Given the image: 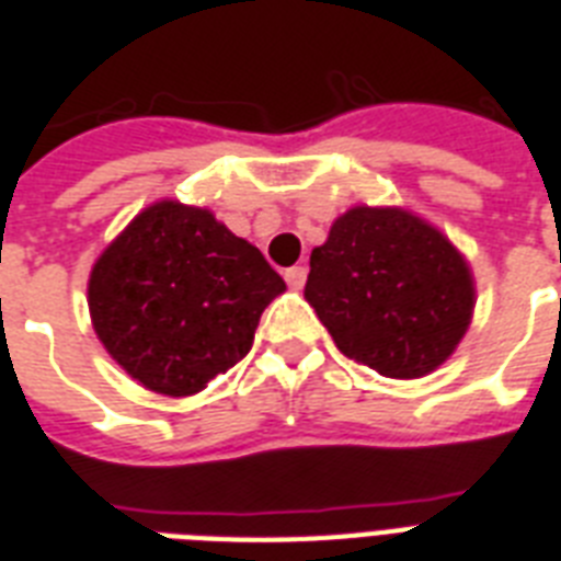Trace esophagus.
<instances>
[{
  "label": "esophagus",
  "instance_id": "34e87169",
  "mask_svg": "<svg viewBox=\"0 0 561 561\" xmlns=\"http://www.w3.org/2000/svg\"><path fill=\"white\" fill-rule=\"evenodd\" d=\"M306 276H308V271L302 267V264H297V267H288V271H285V282H288L294 290H299L302 285H306Z\"/></svg>",
  "mask_w": 561,
  "mask_h": 561
}]
</instances>
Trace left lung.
<instances>
[{
	"mask_svg": "<svg viewBox=\"0 0 561 561\" xmlns=\"http://www.w3.org/2000/svg\"><path fill=\"white\" fill-rule=\"evenodd\" d=\"M306 299L343 355L408 381L443 367L469 332L474 276L416 211L352 206L311 250Z\"/></svg>",
	"mask_w": 561,
	"mask_h": 561,
	"instance_id": "obj_1",
	"label": "left lung"
}]
</instances>
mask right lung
Wrapping results in <instances>:
<instances>
[{
	"label": "right lung",
	"mask_w": 561,
	"mask_h": 561,
	"mask_svg": "<svg viewBox=\"0 0 561 561\" xmlns=\"http://www.w3.org/2000/svg\"><path fill=\"white\" fill-rule=\"evenodd\" d=\"M282 290L259 247L209 209L157 201L95 259L87 302L110 358L145 390L183 399L244 358Z\"/></svg>",
	"instance_id": "right-lung-1"
}]
</instances>
